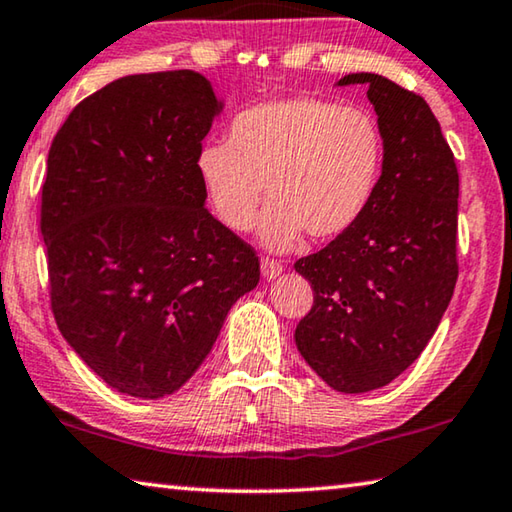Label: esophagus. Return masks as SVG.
Segmentation results:
<instances>
[{"label": "esophagus", "instance_id": "esophagus-1", "mask_svg": "<svg viewBox=\"0 0 512 512\" xmlns=\"http://www.w3.org/2000/svg\"><path fill=\"white\" fill-rule=\"evenodd\" d=\"M262 275H264V280H275V278H280L282 275V264H278L275 262V259H262Z\"/></svg>", "mask_w": 512, "mask_h": 512}]
</instances>
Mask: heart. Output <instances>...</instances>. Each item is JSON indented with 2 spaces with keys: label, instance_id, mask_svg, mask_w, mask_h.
Masks as SVG:
<instances>
[{
  "label": "heart",
  "instance_id": "obj_1",
  "mask_svg": "<svg viewBox=\"0 0 512 512\" xmlns=\"http://www.w3.org/2000/svg\"><path fill=\"white\" fill-rule=\"evenodd\" d=\"M383 161V129L369 111L300 95L239 111L230 141L200 145L196 173L234 232L255 225L266 184L259 239L282 253L305 232L332 239L351 230L376 196Z\"/></svg>",
  "mask_w": 512,
  "mask_h": 512
}]
</instances>
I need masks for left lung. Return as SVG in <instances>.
<instances>
[{
    "label": "left lung",
    "mask_w": 512,
    "mask_h": 512,
    "mask_svg": "<svg viewBox=\"0 0 512 512\" xmlns=\"http://www.w3.org/2000/svg\"><path fill=\"white\" fill-rule=\"evenodd\" d=\"M353 84H367L383 129L376 196L351 230L294 264L314 291L298 353L344 394L401 376L431 342L458 280L460 180L440 123L424 97L383 75L337 81Z\"/></svg>",
    "instance_id": "1"
}]
</instances>
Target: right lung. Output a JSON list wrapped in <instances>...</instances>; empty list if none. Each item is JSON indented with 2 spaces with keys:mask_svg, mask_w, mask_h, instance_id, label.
<instances>
[{
  "mask_svg": "<svg viewBox=\"0 0 512 512\" xmlns=\"http://www.w3.org/2000/svg\"><path fill=\"white\" fill-rule=\"evenodd\" d=\"M223 107L200 72L127 75L72 109L47 157L40 232L56 326L136 399L177 392L259 282L255 250L207 212L196 173Z\"/></svg>",
  "mask_w": 512,
  "mask_h": 512,
  "instance_id": "add662e5",
  "label": "right lung"
}]
</instances>
